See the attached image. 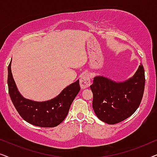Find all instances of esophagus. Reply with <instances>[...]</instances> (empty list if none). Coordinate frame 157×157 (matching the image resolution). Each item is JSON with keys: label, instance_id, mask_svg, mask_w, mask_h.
<instances>
[{"label": "esophagus", "instance_id": "1", "mask_svg": "<svg viewBox=\"0 0 157 157\" xmlns=\"http://www.w3.org/2000/svg\"><path fill=\"white\" fill-rule=\"evenodd\" d=\"M89 74H83L80 77V86L82 89H86L91 85V79Z\"/></svg>", "mask_w": 157, "mask_h": 157}]
</instances>
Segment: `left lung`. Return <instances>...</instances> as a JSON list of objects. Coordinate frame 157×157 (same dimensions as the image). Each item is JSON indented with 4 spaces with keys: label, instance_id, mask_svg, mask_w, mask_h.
<instances>
[{
    "label": "left lung",
    "instance_id": "8db88e82",
    "mask_svg": "<svg viewBox=\"0 0 157 157\" xmlns=\"http://www.w3.org/2000/svg\"><path fill=\"white\" fill-rule=\"evenodd\" d=\"M144 86L142 64L132 78L122 82L102 76L94 77L90 88L94 96L92 106L96 117L109 124L119 123L131 117L141 104Z\"/></svg>",
    "mask_w": 157,
    "mask_h": 157
}]
</instances>
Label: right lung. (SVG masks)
<instances>
[{
    "label": "right lung",
    "mask_w": 157,
    "mask_h": 157,
    "mask_svg": "<svg viewBox=\"0 0 157 157\" xmlns=\"http://www.w3.org/2000/svg\"><path fill=\"white\" fill-rule=\"evenodd\" d=\"M11 61L8 68V92L19 114L28 123L40 127H55L67 116L73 101L80 91L79 80L66 86L59 95L46 101L25 98L18 91L11 72Z\"/></svg>",
    "instance_id": "right-lung-1"
}]
</instances>
